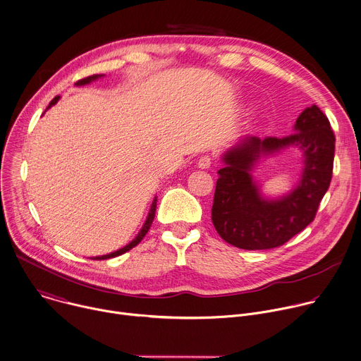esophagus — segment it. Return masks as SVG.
<instances>
[{
    "label": "esophagus",
    "instance_id": "esophagus-1",
    "mask_svg": "<svg viewBox=\"0 0 361 361\" xmlns=\"http://www.w3.org/2000/svg\"><path fill=\"white\" fill-rule=\"evenodd\" d=\"M211 164H212V159H211L209 156H201V157L198 159V167L202 169V170L209 169Z\"/></svg>",
    "mask_w": 361,
    "mask_h": 361
}]
</instances>
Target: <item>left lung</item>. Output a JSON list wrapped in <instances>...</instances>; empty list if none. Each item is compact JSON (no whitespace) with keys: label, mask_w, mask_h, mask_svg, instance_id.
<instances>
[{"label":"left lung","mask_w":361,"mask_h":361,"mask_svg":"<svg viewBox=\"0 0 361 361\" xmlns=\"http://www.w3.org/2000/svg\"><path fill=\"white\" fill-rule=\"evenodd\" d=\"M293 132L282 139L245 136L222 154L211 218L228 244L248 251L276 248L314 219L330 185L336 140L316 104L299 114ZM290 147L301 152V178L289 193L267 197L252 171L261 159Z\"/></svg>","instance_id":"1"}]
</instances>
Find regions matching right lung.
I'll return each instance as SVG.
<instances>
[{
    "mask_svg": "<svg viewBox=\"0 0 361 361\" xmlns=\"http://www.w3.org/2000/svg\"><path fill=\"white\" fill-rule=\"evenodd\" d=\"M104 75H93V76H89V78H85V79H82V80H78L75 85L76 86H83V85H87V83H90V82H93V80H97V79H100V78H103ZM58 100H59V96H56V97H54L52 100H51V103H49V106L47 107V110L48 109H51L54 104H56L58 103ZM45 110V111H47ZM44 111V113H45ZM156 207H157V197H154V200H153V202H152V205H150V209H149V214H147V216H146V221H145V224H143V226H142V229L139 231V233L133 238V241H130L126 247H123V248H120V250H117V251H114V252H110V254H106V255H100V257H93L92 259H109V258H114V257H118V255H122V254H125V252H128V251H130L132 248H135L142 239L145 238V235L149 232V229H150V226H152V222H153V219H154V215H156Z\"/></svg>",
    "mask_w": 361,
    "mask_h": 361,
    "instance_id": "1",
    "label": "right lung"
}]
</instances>
